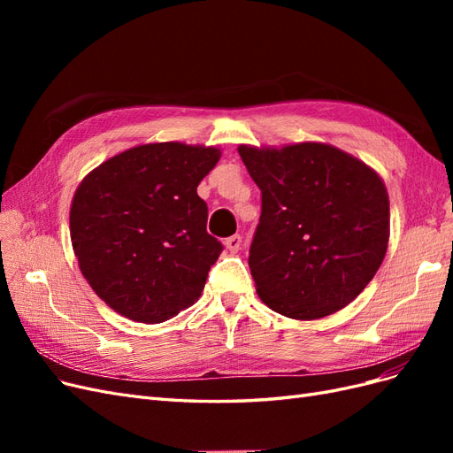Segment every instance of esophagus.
Instances as JSON below:
<instances>
[{"instance_id":"34e87169","label":"esophagus","mask_w":453,"mask_h":453,"mask_svg":"<svg viewBox=\"0 0 453 453\" xmlns=\"http://www.w3.org/2000/svg\"><path fill=\"white\" fill-rule=\"evenodd\" d=\"M240 245H242L240 234H234V236H230V238L225 240V248H226L230 253H236V251L240 250Z\"/></svg>"}]
</instances>
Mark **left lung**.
Returning a JSON list of instances; mask_svg holds the SVG:
<instances>
[{"label": "left lung", "mask_w": 453, "mask_h": 453, "mask_svg": "<svg viewBox=\"0 0 453 453\" xmlns=\"http://www.w3.org/2000/svg\"><path fill=\"white\" fill-rule=\"evenodd\" d=\"M238 153L263 195L250 250L260 300L300 321L346 308L388 251L389 196L378 172L318 142Z\"/></svg>", "instance_id": "1"}]
</instances>
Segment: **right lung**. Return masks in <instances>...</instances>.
<instances>
[{
	"instance_id": "obj_1",
	"label": "right lung",
	"mask_w": 453,
	"mask_h": 453,
	"mask_svg": "<svg viewBox=\"0 0 453 453\" xmlns=\"http://www.w3.org/2000/svg\"><path fill=\"white\" fill-rule=\"evenodd\" d=\"M221 149L145 143L107 158L79 183L70 234L88 285L117 313L162 323L200 298L223 251L208 234L196 187Z\"/></svg>"
}]
</instances>
